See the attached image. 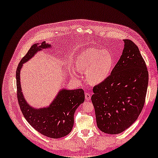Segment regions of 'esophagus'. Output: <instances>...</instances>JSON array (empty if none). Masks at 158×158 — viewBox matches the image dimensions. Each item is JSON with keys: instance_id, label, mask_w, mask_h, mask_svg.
<instances>
[{"instance_id": "esophagus-1", "label": "esophagus", "mask_w": 158, "mask_h": 158, "mask_svg": "<svg viewBox=\"0 0 158 158\" xmlns=\"http://www.w3.org/2000/svg\"><path fill=\"white\" fill-rule=\"evenodd\" d=\"M85 99L87 100V101H90V99H91V94L89 93V92H86L85 94Z\"/></svg>"}]
</instances>
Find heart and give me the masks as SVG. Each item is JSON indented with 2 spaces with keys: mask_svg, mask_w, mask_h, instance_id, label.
<instances>
[{
  "mask_svg": "<svg viewBox=\"0 0 158 158\" xmlns=\"http://www.w3.org/2000/svg\"><path fill=\"white\" fill-rule=\"evenodd\" d=\"M114 63V58L109 51L91 48L85 50L77 57L75 68L78 72H86L88 81L95 85L109 76Z\"/></svg>",
  "mask_w": 158,
  "mask_h": 158,
  "instance_id": "b5f03b06",
  "label": "heart"
}]
</instances>
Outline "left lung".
I'll list each match as a JSON object with an SVG mask.
<instances>
[{
  "label": "left lung",
  "instance_id": "8db88e82",
  "mask_svg": "<svg viewBox=\"0 0 158 158\" xmlns=\"http://www.w3.org/2000/svg\"><path fill=\"white\" fill-rule=\"evenodd\" d=\"M124 43L111 74L94 86L91 98L98 127L109 134H119L135 121L147 91L148 72L138 47L131 40Z\"/></svg>",
  "mask_w": 158,
  "mask_h": 158
}]
</instances>
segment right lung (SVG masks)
<instances>
[{"mask_svg":"<svg viewBox=\"0 0 158 158\" xmlns=\"http://www.w3.org/2000/svg\"><path fill=\"white\" fill-rule=\"evenodd\" d=\"M50 45L45 41L40 46L33 44L18 64L16 71L18 102L24 117L37 132L50 138L57 139L66 136L71 131L74 123V113L85 101L83 89L62 90L49 107L34 109L26 103L20 85V71L23 64L30 59L38 51Z\"/></svg>","mask_w":158,"mask_h":158,"instance_id":"1","label":"right lung"}]
</instances>
